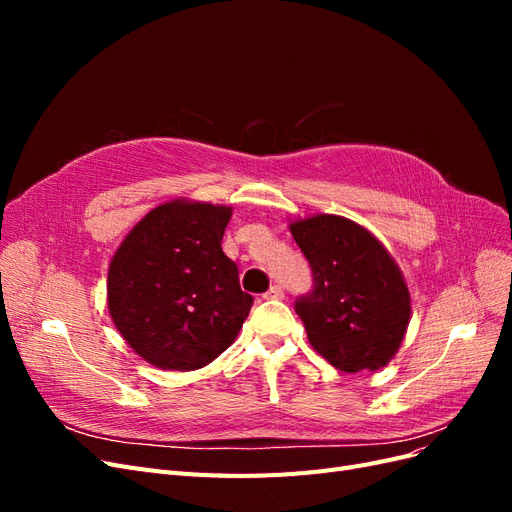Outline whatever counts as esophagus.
Listing matches in <instances>:
<instances>
[{
	"instance_id": "34e87169",
	"label": "esophagus",
	"mask_w": 512,
	"mask_h": 512,
	"mask_svg": "<svg viewBox=\"0 0 512 512\" xmlns=\"http://www.w3.org/2000/svg\"><path fill=\"white\" fill-rule=\"evenodd\" d=\"M262 299H267V301H280V299H284L282 286H271L265 294H262Z\"/></svg>"
}]
</instances>
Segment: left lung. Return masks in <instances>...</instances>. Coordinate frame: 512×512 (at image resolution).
Here are the masks:
<instances>
[{"label":"left lung","mask_w":512,"mask_h":512,"mask_svg":"<svg viewBox=\"0 0 512 512\" xmlns=\"http://www.w3.org/2000/svg\"><path fill=\"white\" fill-rule=\"evenodd\" d=\"M288 228L314 271L297 301L312 348L339 371H378L404 342L412 299L395 258L374 232L344 215L316 213Z\"/></svg>","instance_id":"8db88e82"}]
</instances>
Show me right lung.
<instances>
[{
    "label": "right lung",
    "mask_w": 512,
    "mask_h": 512,
    "mask_svg": "<svg viewBox=\"0 0 512 512\" xmlns=\"http://www.w3.org/2000/svg\"><path fill=\"white\" fill-rule=\"evenodd\" d=\"M232 207L175 198L138 222L108 265L106 305L143 361L166 371L209 365L235 342L252 309L222 252Z\"/></svg>",
    "instance_id": "1"
}]
</instances>
